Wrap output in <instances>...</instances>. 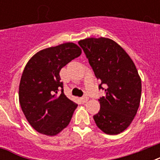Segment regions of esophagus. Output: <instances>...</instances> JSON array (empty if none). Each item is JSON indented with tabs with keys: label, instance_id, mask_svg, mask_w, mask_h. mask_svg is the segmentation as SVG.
Listing matches in <instances>:
<instances>
[{
	"label": "esophagus",
	"instance_id": "obj_1",
	"mask_svg": "<svg viewBox=\"0 0 160 160\" xmlns=\"http://www.w3.org/2000/svg\"><path fill=\"white\" fill-rule=\"evenodd\" d=\"M80 100H81V101H82L83 103H85L88 101V100H89V97H88V96H83L82 98H80Z\"/></svg>",
	"mask_w": 160,
	"mask_h": 160
}]
</instances>
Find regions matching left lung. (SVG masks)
I'll return each mask as SVG.
<instances>
[{"label":"left lung","mask_w":160,"mask_h":160,"mask_svg":"<svg viewBox=\"0 0 160 160\" xmlns=\"http://www.w3.org/2000/svg\"><path fill=\"white\" fill-rule=\"evenodd\" d=\"M79 45L89 60L99 85H105V96L99 99L96 125L107 134H118L130 125L139 107L141 79L127 52L111 39L86 38Z\"/></svg>","instance_id":"8db88e82"}]
</instances>
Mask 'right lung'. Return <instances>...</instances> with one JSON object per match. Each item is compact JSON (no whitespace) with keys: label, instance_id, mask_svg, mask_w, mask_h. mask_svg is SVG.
I'll list each match as a JSON object with an SVG mask.
<instances>
[{"label":"right lung","instance_id":"obj_1","mask_svg":"<svg viewBox=\"0 0 160 160\" xmlns=\"http://www.w3.org/2000/svg\"><path fill=\"white\" fill-rule=\"evenodd\" d=\"M80 54L76 44L67 42L38 51L25 66L19 102L29 124L39 133L55 136L70 124L78 105L64 94L60 71Z\"/></svg>","mask_w":160,"mask_h":160}]
</instances>
